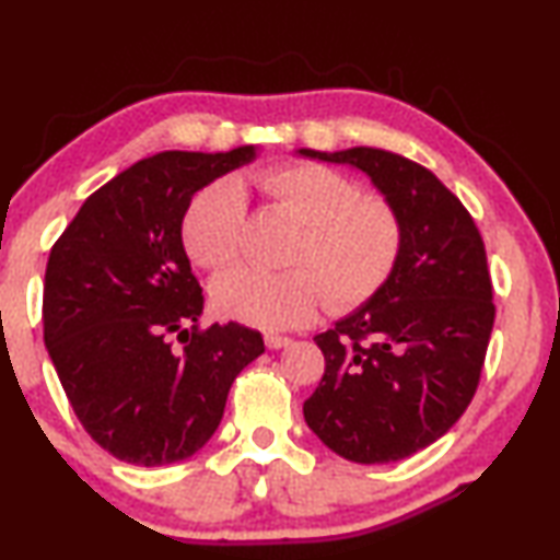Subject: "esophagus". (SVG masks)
<instances>
[{
  "label": "esophagus",
  "mask_w": 560,
  "mask_h": 560,
  "mask_svg": "<svg viewBox=\"0 0 560 560\" xmlns=\"http://www.w3.org/2000/svg\"><path fill=\"white\" fill-rule=\"evenodd\" d=\"M265 343L267 349H285L293 343V339H288V336H278V334H265Z\"/></svg>",
  "instance_id": "34e87169"
}]
</instances>
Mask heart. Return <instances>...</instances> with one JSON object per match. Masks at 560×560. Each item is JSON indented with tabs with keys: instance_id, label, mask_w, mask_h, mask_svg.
Here are the masks:
<instances>
[{
	"instance_id": "b5f03b06",
	"label": "heart",
	"mask_w": 560,
	"mask_h": 560,
	"mask_svg": "<svg viewBox=\"0 0 560 560\" xmlns=\"http://www.w3.org/2000/svg\"><path fill=\"white\" fill-rule=\"evenodd\" d=\"M259 188L282 206L303 234L290 272L252 267L213 280L211 298L224 318L282 331L308 324L328 295L334 311H349L380 290L400 252V221L389 203L359 196L347 175L324 165H285L259 175ZM247 229V198L234 178L203 188L183 219V244L206 270L240 257Z\"/></svg>"
}]
</instances>
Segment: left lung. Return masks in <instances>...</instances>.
<instances>
[{"instance_id":"8db88e82","label":"left lung","mask_w":560,"mask_h":560,"mask_svg":"<svg viewBox=\"0 0 560 560\" xmlns=\"http://www.w3.org/2000/svg\"><path fill=\"white\" fill-rule=\"evenodd\" d=\"M295 155L364 173L400 221V252L377 293L313 336L326 372L303 402L334 454L400 462L439 441L477 393L494 324L485 242L462 201L408 158L374 148Z\"/></svg>"}]
</instances>
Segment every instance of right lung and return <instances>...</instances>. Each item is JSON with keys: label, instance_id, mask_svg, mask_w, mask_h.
<instances>
[{"label": "right lung", "instance_id": "obj_1", "mask_svg": "<svg viewBox=\"0 0 560 560\" xmlns=\"http://www.w3.org/2000/svg\"><path fill=\"white\" fill-rule=\"evenodd\" d=\"M257 155L244 144L140 160L91 194L50 249L45 349L81 425L119 462L165 466L201 451L234 377L265 351L234 320L196 331L203 293L183 247L190 198ZM171 332L187 334L180 352Z\"/></svg>", "mask_w": 560, "mask_h": 560}]
</instances>
